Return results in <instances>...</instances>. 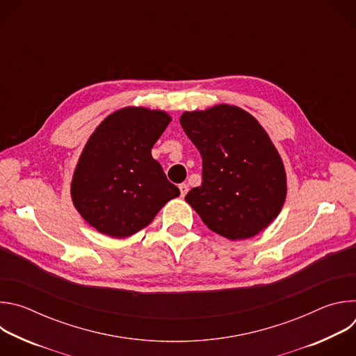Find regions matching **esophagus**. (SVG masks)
Listing matches in <instances>:
<instances>
[{
    "instance_id": "1",
    "label": "esophagus",
    "mask_w": 356,
    "mask_h": 356,
    "mask_svg": "<svg viewBox=\"0 0 356 356\" xmlns=\"http://www.w3.org/2000/svg\"><path fill=\"white\" fill-rule=\"evenodd\" d=\"M179 190H180V195L184 197V195L187 194V191H188V186L184 184V183H181V184H179Z\"/></svg>"
}]
</instances>
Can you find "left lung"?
<instances>
[{"mask_svg": "<svg viewBox=\"0 0 356 356\" xmlns=\"http://www.w3.org/2000/svg\"><path fill=\"white\" fill-rule=\"evenodd\" d=\"M180 125L202 159L201 186L186 195L202 222L232 241L265 229L283 207L286 173L259 122L224 104L184 113Z\"/></svg>", "mask_w": 356, "mask_h": 356, "instance_id": "8db88e82", "label": "left lung"}]
</instances>
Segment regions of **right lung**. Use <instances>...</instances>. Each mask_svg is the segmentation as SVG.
I'll use <instances>...</instances> for the list:
<instances>
[{"mask_svg": "<svg viewBox=\"0 0 356 356\" xmlns=\"http://www.w3.org/2000/svg\"><path fill=\"white\" fill-rule=\"evenodd\" d=\"M169 122L163 111L124 108L90 136L73 176L72 198L81 217L101 234L129 236L180 194L150 155Z\"/></svg>", "mask_w": 356, "mask_h": 356, "instance_id": "right-lung-1", "label": "right lung"}]
</instances>
